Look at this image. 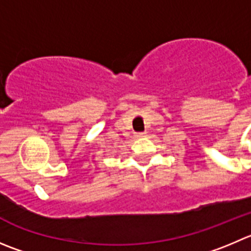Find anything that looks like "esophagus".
<instances>
[{"instance_id":"1","label":"esophagus","mask_w":251,"mask_h":251,"mask_svg":"<svg viewBox=\"0 0 251 251\" xmlns=\"http://www.w3.org/2000/svg\"><path fill=\"white\" fill-rule=\"evenodd\" d=\"M145 135H147V133H137V134H135V137H137V138H144Z\"/></svg>"}]
</instances>
